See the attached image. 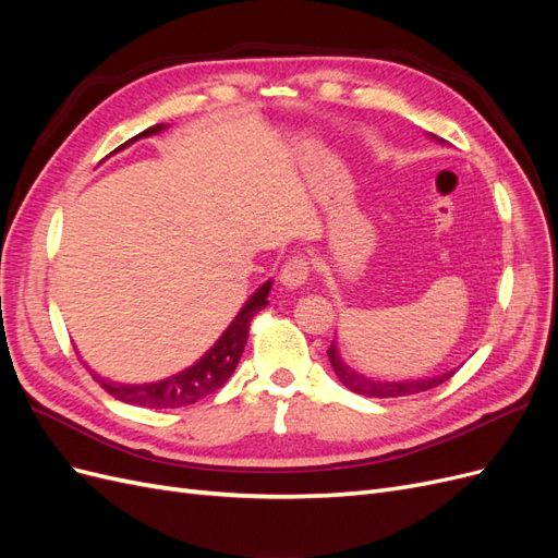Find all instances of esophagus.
Wrapping results in <instances>:
<instances>
[{"label": "esophagus", "instance_id": "esophagus-1", "mask_svg": "<svg viewBox=\"0 0 558 558\" xmlns=\"http://www.w3.org/2000/svg\"><path fill=\"white\" fill-rule=\"evenodd\" d=\"M312 272V263L307 256H293L283 263L281 267V283L289 286V289H298V286L305 283Z\"/></svg>", "mask_w": 558, "mask_h": 558}]
</instances>
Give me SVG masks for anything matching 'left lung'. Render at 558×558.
Returning a JSON list of instances; mask_svg holds the SVG:
<instances>
[{
  "instance_id": "1",
  "label": "left lung",
  "mask_w": 558,
  "mask_h": 558,
  "mask_svg": "<svg viewBox=\"0 0 558 558\" xmlns=\"http://www.w3.org/2000/svg\"><path fill=\"white\" fill-rule=\"evenodd\" d=\"M328 359L330 365L335 369L337 379H340L349 391L365 396V398H400V396H414L421 391H428V388L440 386L442 381H447L453 373L440 375V377H426V379H416V381H377V379H367L363 375H359L356 369H351L349 365L342 363L340 353H337L335 342L328 349Z\"/></svg>"
}]
</instances>
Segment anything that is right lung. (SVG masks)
I'll return each mask as SVG.
<instances>
[{"label":"right lung","mask_w":558,"mask_h":558,"mask_svg":"<svg viewBox=\"0 0 558 558\" xmlns=\"http://www.w3.org/2000/svg\"><path fill=\"white\" fill-rule=\"evenodd\" d=\"M160 130H165L162 123L148 128V130L140 132L137 137H132L128 144H123L121 148L130 146L134 140L148 137V134H156ZM121 148H116V150H121ZM269 289H272V281L263 283L260 289L248 298V302L240 310V314L234 316L228 330L218 337V342L195 365L183 369V373H179L170 379H162L158 384H142V386L116 384V381H107L97 375H93V379L99 381V386H102L105 391L109 396H113L116 400H123L128 404H137V408H150V410L185 408V404H193L205 396H211L230 379L234 367H238V363L242 359V351L248 340L251 320L267 305Z\"/></svg>","instance_id":"1"}]
</instances>
